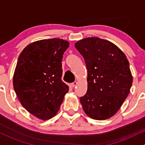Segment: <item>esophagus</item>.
Here are the masks:
<instances>
[{"label":"esophagus","mask_w":145,"mask_h":145,"mask_svg":"<svg viewBox=\"0 0 145 145\" xmlns=\"http://www.w3.org/2000/svg\"><path fill=\"white\" fill-rule=\"evenodd\" d=\"M77 82H74L71 84V86H72V87H74L75 86H77Z\"/></svg>","instance_id":"34e87169"}]
</instances>
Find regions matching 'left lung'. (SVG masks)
<instances>
[{
	"mask_svg": "<svg viewBox=\"0 0 145 145\" xmlns=\"http://www.w3.org/2000/svg\"><path fill=\"white\" fill-rule=\"evenodd\" d=\"M87 68V91L80 98L85 114L105 120L114 116L127 98L133 83L125 54L108 40L97 37L74 44Z\"/></svg>",
	"mask_w": 145,
	"mask_h": 145,
	"instance_id": "8db88e82",
	"label": "left lung"
}]
</instances>
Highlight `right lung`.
<instances>
[{"instance_id":"right-lung-1","label":"right lung","mask_w":145,"mask_h":145,"mask_svg":"<svg viewBox=\"0 0 145 145\" xmlns=\"http://www.w3.org/2000/svg\"><path fill=\"white\" fill-rule=\"evenodd\" d=\"M69 47L59 38L41 40L26 46L18 59L13 86L22 105L42 120L54 117L69 87L61 80L62 59Z\"/></svg>"}]
</instances>
